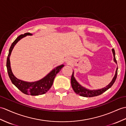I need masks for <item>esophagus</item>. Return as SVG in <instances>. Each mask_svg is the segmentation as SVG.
I'll list each match as a JSON object with an SVG mask.
<instances>
[{
  "label": "esophagus",
  "mask_w": 126,
  "mask_h": 126,
  "mask_svg": "<svg viewBox=\"0 0 126 126\" xmlns=\"http://www.w3.org/2000/svg\"><path fill=\"white\" fill-rule=\"evenodd\" d=\"M66 62L67 63L70 64V63H71V59H70V58H67V59L66 60Z\"/></svg>",
  "instance_id": "1"
}]
</instances>
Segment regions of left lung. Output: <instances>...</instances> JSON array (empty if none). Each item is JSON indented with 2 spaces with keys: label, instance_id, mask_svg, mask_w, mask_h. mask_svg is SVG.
I'll list each match as a JSON object with an SVG mask.
<instances>
[{
  "label": "left lung",
  "instance_id": "8db88e82",
  "mask_svg": "<svg viewBox=\"0 0 126 126\" xmlns=\"http://www.w3.org/2000/svg\"><path fill=\"white\" fill-rule=\"evenodd\" d=\"M112 52L114 56V61L117 64L116 60L115 58V50L114 49H112ZM74 72L73 71L72 75L71 76V86L73 90L75 91L76 93H77V94L80 95V96H84V97H93V96H98L101 94L102 93L105 92L106 91H107L108 89H109L110 87H111L113 84L114 83L116 79L117 75H118V68H116V71H115V74L112 80L110 81V83L106 87H104L103 89H98V90H89L86 89L85 87L82 86L79 84L77 81L76 80L75 78L74 77Z\"/></svg>",
  "mask_w": 126,
  "mask_h": 126
}]
</instances>
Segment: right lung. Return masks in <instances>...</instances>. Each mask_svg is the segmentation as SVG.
Here are the masks:
<instances>
[{"instance_id":"obj_1","label":"right lung","mask_w":126,"mask_h":126,"mask_svg":"<svg viewBox=\"0 0 126 126\" xmlns=\"http://www.w3.org/2000/svg\"><path fill=\"white\" fill-rule=\"evenodd\" d=\"M27 35H32V34L30 33H26L24 34L20 35L11 45L7 58L6 66L7 72L12 83L24 94L31 95H41L45 94L50 89L52 84H53L55 77H56L57 73L60 71L61 69L64 65L62 64V65L56 67L45 77L39 80L34 81V82H27V81L20 80L14 76L11 68L10 57L11 56L12 51L14 47L15 46L16 43L19 40L22 39L23 37Z\"/></svg>"}]
</instances>
